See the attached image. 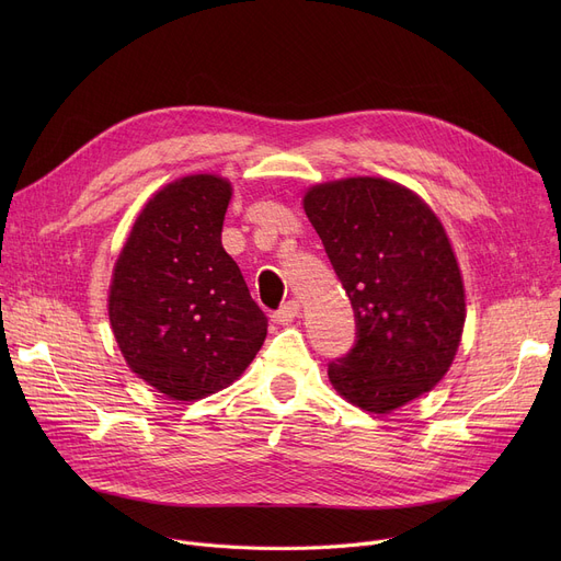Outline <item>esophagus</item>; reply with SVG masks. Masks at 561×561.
Wrapping results in <instances>:
<instances>
[{
  "label": "esophagus",
  "instance_id": "34e87169",
  "mask_svg": "<svg viewBox=\"0 0 561 561\" xmlns=\"http://www.w3.org/2000/svg\"><path fill=\"white\" fill-rule=\"evenodd\" d=\"M298 313H300V302L288 300L286 305H282L279 311L273 313V320L277 322V325H288V322H293V318H296Z\"/></svg>",
  "mask_w": 561,
  "mask_h": 561
}]
</instances>
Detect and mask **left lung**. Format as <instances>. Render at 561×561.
<instances>
[{"label": "left lung", "mask_w": 561, "mask_h": 561, "mask_svg": "<svg viewBox=\"0 0 561 561\" xmlns=\"http://www.w3.org/2000/svg\"><path fill=\"white\" fill-rule=\"evenodd\" d=\"M302 204L357 318L355 347L328 368L332 387L391 414L432 391L459 350L466 290L446 227L419 193L381 176L309 186Z\"/></svg>", "instance_id": "1"}]
</instances>
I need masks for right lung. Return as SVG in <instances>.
Wrapping results in <instances>:
<instances>
[{
  "instance_id": "obj_1",
  "label": "right lung",
  "mask_w": 561,
  "mask_h": 561,
  "mask_svg": "<svg viewBox=\"0 0 561 561\" xmlns=\"http://www.w3.org/2000/svg\"><path fill=\"white\" fill-rule=\"evenodd\" d=\"M231 182L186 174L145 202L113 263L108 322L131 373L193 402L227 389L261 350L268 320L222 248Z\"/></svg>"
}]
</instances>
